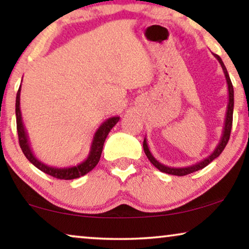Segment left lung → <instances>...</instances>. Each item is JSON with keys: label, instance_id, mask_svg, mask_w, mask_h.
Segmentation results:
<instances>
[{"label": "left lung", "instance_id": "8db88e82", "mask_svg": "<svg viewBox=\"0 0 249 249\" xmlns=\"http://www.w3.org/2000/svg\"><path fill=\"white\" fill-rule=\"evenodd\" d=\"M213 55H214V57L218 59L220 64H221V68L223 70V73H225V76H226V80H227V85H228V106H227L225 126H223L222 135H221V139H220L219 144L216 145L214 151H213L211 155H210L209 157H206V158L203 159L202 161H199V162L195 163V164H192V166H188V167H184V168H174V167L164 166V164L160 163L159 161L152 156V153L150 152V150H149L148 143H146V139L144 138V141H143V150H144L146 157H148L150 162H151L156 168H158L160 171H162V173H166V174H169V175H175V176H185V175L192 174V173H194V171L203 169V168L208 166L210 162H212L213 160H214L215 158H218V157L221 155V152L223 151V150H225L227 143H228V141H229L231 127H232L233 87H232V83H231V80L229 78L228 71H227V69H226L225 64H223L221 57H220V56L216 55V54H213Z\"/></svg>", "mask_w": 249, "mask_h": 249}]
</instances>
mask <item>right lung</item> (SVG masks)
<instances>
[{"label":"right lung","instance_id":"1","mask_svg":"<svg viewBox=\"0 0 249 249\" xmlns=\"http://www.w3.org/2000/svg\"><path fill=\"white\" fill-rule=\"evenodd\" d=\"M20 92H21V86L17 92V99H16V116H17V129H18V136H19V144L20 148L22 150L23 155L26 156V158L34 164L35 167H37L38 169L43 171V173L53 176L58 179H75L81 176H85L86 174H88L89 171L93 169L97 166V163L99 162L101 152H103L104 143L106 140L108 133L110 132V129L117 124V122L120 121V117L115 116L108 118L107 121H105L103 124L99 126V128L97 129V132L94 133L92 143H91V149L89 152L88 158L85 161H82L81 163L75 164V166L71 167H64V168H56L48 166V164L44 163L43 161L36 158V156L34 155L33 150L30 148V142H29V136L27 134L26 128H24L22 116H21V110H20Z\"/></svg>","mask_w":249,"mask_h":249}]
</instances>
